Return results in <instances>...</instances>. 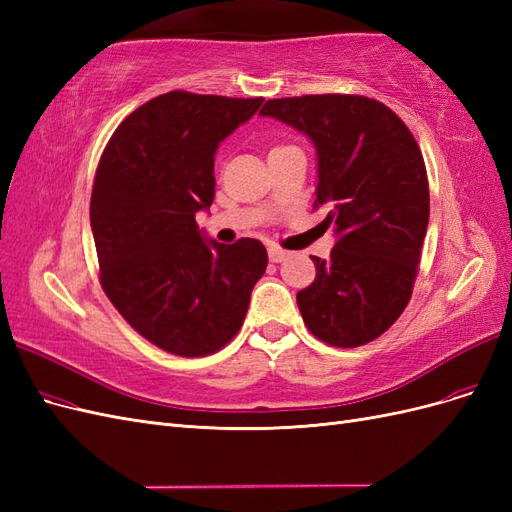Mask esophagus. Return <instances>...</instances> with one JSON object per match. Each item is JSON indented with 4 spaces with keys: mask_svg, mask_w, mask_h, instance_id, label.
I'll return each instance as SVG.
<instances>
[{
    "mask_svg": "<svg viewBox=\"0 0 512 512\" xmlns=\"http://www.w3.org/2000/svg\"><path fill=\"white\" fill-rule=\"evenodd\" d=\"M284 258H286V250H282V247H277V245L269 247V260L271 262H282Z\"/></svg>",
    "mask_w": 512,
    "mask_h": 512,
    "instance_id": "1",
    "label": "esophagus"
}]
</instances>
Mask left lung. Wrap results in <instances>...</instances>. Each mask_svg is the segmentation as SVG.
<instances>
[{
    "label": "left lung",
    "instance_id": "left-lung-1",
    "mask_svg": "<svg viewBox=\"0 0 512 512\" xmlns=\"http://www.w3.org/2000/svg\"><path fill=\"white\" fill-rule=\"evenodd\" d=\"M312 138L314 209L335 226L331 258L312 256L316 280L297 292L305 327L324 344L374 342L404 312L429 224L427 168L389 106L356 94L267 100L260 108Z\"/></svg>",
    "mask_w": 512,
    "mask_h": 512
}]
</instances>
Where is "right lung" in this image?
<instances>
[{"label":"right lung","mask_w":512,"mask_h":512,"mask_svg":"<svg viewBox=\"0 0 512 512\" xmlns=\"http://www.w3.org/2000/svg\"><path fill=\"white\" fill-rule=\"evenodd\" d=\"M262 100L168 91L123 119L102 151L89 205L100 284L164 352L222 350L267 269L258 239L203 241L196 224L215 196V149Z\"/></svg>","instance_id":"right-lung-1"}]
</instances>
